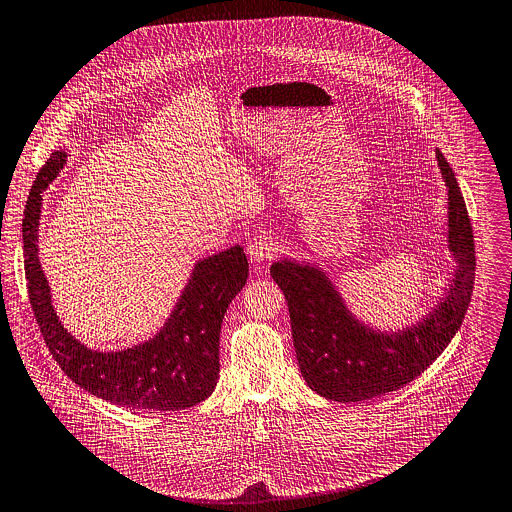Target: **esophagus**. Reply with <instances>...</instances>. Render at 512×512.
Returning <instances> with one entry per match:
<instances>
[{
    "mask_svg": "<svg viewBox=\"0 0 512 512\" xmlns=\"http://www.w3.org/2000/svg\"><path fill=\"white\" fill-rule=\"evenodd\" d=\"M275 251H277V247L267 233H257L247 243V255L251 261H257V263L269 261L275 255Z\"/></svg>",
    "mask_w": 512,
    "mask_h": 512,
    "instance_id": "1",
    "label": "esophagus"
}]
</instances>
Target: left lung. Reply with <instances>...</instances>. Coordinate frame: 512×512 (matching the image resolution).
Masks as SVG:
<instances>
[{
	"label": "left lung",
	"mask_w": 512,
	"mask_h": 512,
	"mask_svg": "<svg viewBox=\"0 0 512 512\" xmlns=\"http://www.w3.org/2000/svg\"><path fill=\"white\" fill-rule=\"evenodd\" d=\"M437 161L449 187V245L459 269L445 301L417 327L395 335L371 331L351 317L319 269L291 261L271 267L289 305L301 375L325 399L357 403L405 387L447 349L467 315L477 269L473 225L441 151Z\"/></svg>",
	"instance_id": "8db88e82"
}]
</instances>
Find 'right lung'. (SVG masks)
Returning <instances> with one entry per match:
<instances>
[{
    "label": "right lung",
    "instance_id": "add662e5",
    "mask_svg": "<svg viewBox=\"0 0 512 512\" xmlns=\"http://www.w3.org/2000/svg\"><path fill=\"white\" fill-rule=\"evenodd\" d=\"M63 163L65 151L51 153L33 181L23 211V265L29 303L53 359L75 385L119 407L165 413L205 401L219 377L223 317L249 277L243 249L231 247L195 265L173 315L155 339L121 353L91 351L59 323L37 259L41 193Z\"/></svg>",
    "mask_w": 512,
    "mask_h": 512
}]
</instances>
